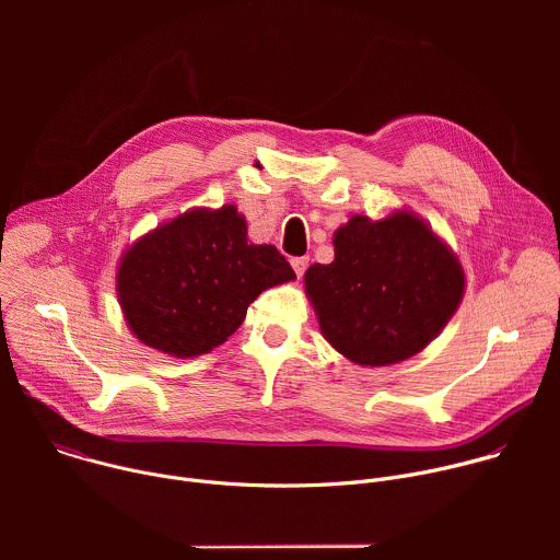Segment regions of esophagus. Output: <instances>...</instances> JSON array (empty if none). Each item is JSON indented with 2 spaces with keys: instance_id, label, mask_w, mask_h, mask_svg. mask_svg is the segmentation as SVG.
<instances>
[{
  "instance_id": "obj_1",
  "label": "esophagus",
  "mask_w": 560,
  "mask_h": 560,
  "mask_svg": "<svg viewBox=\"0 0 560 560\" xmlns=\"http://www.w3.org/2000/svg\"><path fill=\"white\" fill-rule=\"evenodd\" d=\"M307 266H310V259H307V257H296V259H292V268H294L296 277H303V272L307 270Z\"/></svg>"
}]
</instances>
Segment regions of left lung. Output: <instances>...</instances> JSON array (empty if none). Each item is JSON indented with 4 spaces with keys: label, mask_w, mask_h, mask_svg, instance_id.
Wrapping results in <instances>:
<instances>
[{
    "label": "left lung",
    "mask_w": 560,
    "mask_h": 560,
    "mask_svg": "<svg viewBox=\"0 0 560 560\" xmlns=\"http://www.w3.org/2000/svg\"><path fill=\"white\" fill-rule=\"evenodd\" d=\"M463 288L456 257L408 212L352 217L335 234V261L305 272L324 337L372 368L421 352L450 322Z\"/></svg>",
    "instance_id": "left-lung-1"
}]
</instances>
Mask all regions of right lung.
I'll return each instance as SVG.
<instances>
[{
	"instance_id": "obj_1",
	"label": "right lung",
	"mask_w": 560,
	"mask_h": 560,
	"mask_svg": "<svg viewBox=\"0 0 560 560\" xmlns=\"http://www.w3.org/2000/svg\"><path fill=\"white\" fill-rule=\"evenodd\" d=\"M292 279L285 257L248 244L244 217L223 206L143 236L119 266L117 292L139 341L186 359L221 346L266 288Z\"/></svg>"
}]
</instances>
